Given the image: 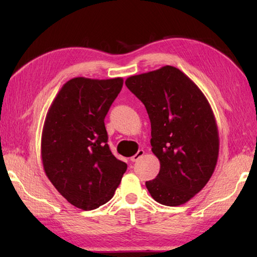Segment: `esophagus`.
Segmentation results:
<instances>
[{"label":"esophagus","mask_w":257,"mask_h":257,"mask_svg":"<svg viewBox=\"0 0 257 257\" xmlns=\"http://www.w3.org/2000/svg\"><path fill=\"white\" fill-rule=\"evenodd\" d=\"M144 154H145L144 150H139L136 154L133 155L132 158H130V161H132V162H136V161H138L139 159H142L143 156H144Z\"/></svg>","instance_id":"obj_1"}]
</instances>
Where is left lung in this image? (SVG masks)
I'll return each mask as SVG.
<instances>
[{"label": "left lung", "instance_id": "left-lung-1", "mask_svg": "<svg viewBox=\"0 0 257 257\" xmlns=\"http://www.w3.org/2000/svg\"><path fill=\"white\" fill-rule=\"evenodd\" d=\"M125 86L149 113L152 152L161 165L146 188L162 205L185 204L207 184L219 156L210 104L190 78L171 66L129 77Z\"/></svg>", "mask_w": 257, "mask_h": 257}]
</instances>
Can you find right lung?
<instances>
[{"instance_id": "add662e5", "label": "right lung", "mask_w": 257, "mask_h": 257, "mask_svg": "<svg viewBox=\"0 0 257 257\" xmlns=\"http://www.w3.org/2000/svg\"><path fill=\"white\" fill-rule=\"evenodd\" d=\"M122 78L67 81L46 114L42 160L47 178L67 201L95 210L110 201L127 164L112 154L104 119Z\"/></svg>"}]
</instances>
